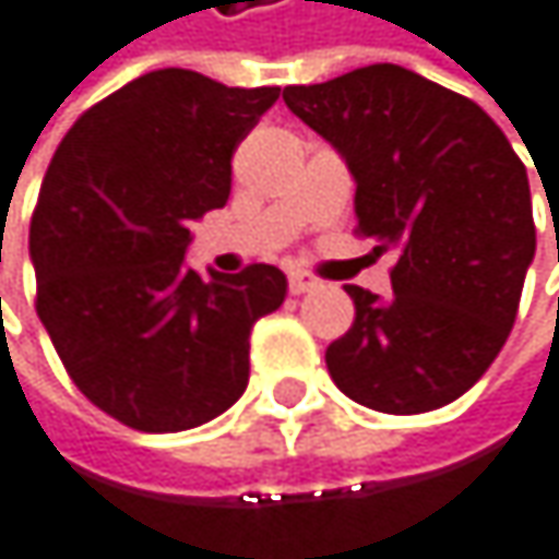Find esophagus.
I'll use <instances>...</instances> for the list:
<instances>
[{
    "instance_id": "obj_1",
    "label": "esophagus",
    "mask_w": 559,
    "mask_h": 559,
    "mask_svg": "<svg viewBox=\"0 0 559 559\" xmlns=\"http://www.w3.org/2000/svg\"><path fill=\"white\" fill-rule=\"evenodd\" d=\"M288 288H292V295H305V292H314V288H321V282L314 274H308V271H292V277H288Z\"/></svg>"
}]
</instances>
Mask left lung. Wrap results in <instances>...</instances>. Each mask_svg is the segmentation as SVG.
<instances>
[{"mask_svg": "<svg viewBox=\"0 0 559 559\" xmlns=\"http://www.w3.org/2000/svg\"><path fill=\"white\" fill-rule=\"evenodd\" d=\"M285 105L344 158L357 235L397 254L388 301L347 285L331 381L384 414L457 401L500 354L537 251L524 162L477 102L391 62L288 85Z\"/></svg>", "mask_w": 559, "mask_h": 559, "instance_id": "left-lung-1", "label": "left lung"}]
</instances>
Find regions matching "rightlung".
<instances>
[{"instance_id": "right-lung-1", "label": "right lung", "mask_w": 559, "mask_h": 559, "mask_svg": "<svg viewBox=\"0 0 559 559\" xmlns=\"http://www.w3.org/2000/svg\"><path fill=\"white\" fill-rule=\"evenodd\" d=\"M282 88L158 69L92 105L46 171L28 228L43 318L75 388L135 430L175 433L248 388V337L282 308L274 264H185L191 225L225 209L231 155Z\"/></svg>"}]
</instances>
